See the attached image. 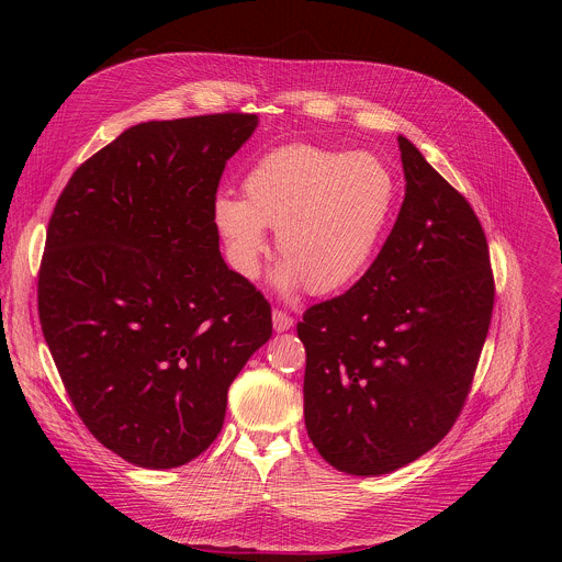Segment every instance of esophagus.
<instances>
[{"instance_id": "34e87169", "label": "esophagus", "mask_w": 562, "mask_h": 562, "mask_svg": "<svg viewBox=\"0 0 562 562\" xmlns=\"http://www.w3.org/2000/svg\"><path fill=\"white\" fill-rule=\"evenodd\" d=\"M291 327H293V317H291L289 313L276 308V311H273V329H276L278 334H284V331H289Z\"/></svg>"}]
</instances>
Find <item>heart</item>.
I'll return each instance as SVG.
<instances>
[{
  "label": "heart",
  "instance_id": "1",
  "mask_svg": "<svg viewBox=\"0 0 562 562\" xmlns=\"http://www.w3.org/2000/svg\"><path fill=\"white\" fill-rule=\"evenodd\" d=\"M245 198L220 193L213 222L231 267L243 278L260 273L276 228L282 256L273 271L280 289L304 284L327 295L349 286L371 265L391 220L397 184L373 153L289 144L260 155L243 180Z\"/></svg>",
  "mask_w": 562,
  "mask_h": 562
}]
</instances>
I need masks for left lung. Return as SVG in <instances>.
<instances>
[{
	"mask_svg": "<svg viewBox=\"0 0 562 562\" xmlns=\"http://www.w3.org/2000/svg\"><path fill=\"white\" fill-rule=\"evenodd\" d=\"M405 202L369 271L297 323L304 425L351 475L391 473L453 427L483 351L494 276L469 202L397 135Z\"/></svg>",
	"mask_w": 562,
	"mask_h": 562,
	"instance_id": "obj_1",
	"label": "left lung"
}]
</instances>
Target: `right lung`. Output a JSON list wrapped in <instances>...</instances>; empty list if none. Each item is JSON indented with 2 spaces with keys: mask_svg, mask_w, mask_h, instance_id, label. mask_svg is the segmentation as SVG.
<instances>
[{
  "mask_svg": "<svg viewBox=\"0 0 562 562\" xmlns=\"http://www.w3.org/2000/svg\"><path fill=\"white\" fill-rule=\"evenodd\" d=\"M258 115L142 122L61 191L40 267V323L70 403L144 469L217 438L226 393L271 338V306L220 254L213 200Z\"/></svg>",
  "mask_w": 562,
  "mask_h": 562,
  "instance_id": "add662e5",
  "label": "right lung"
}]
</instances>
